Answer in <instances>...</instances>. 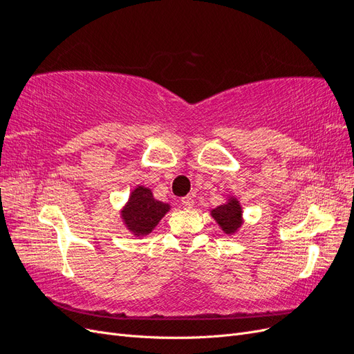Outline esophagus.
<instances>
[{
	"instance_id": "34e87169",
	"label": "esophagus",
	"mask_w": 354,
	"mask_h": 354,
	"mask_svg": "<svg viewBox=\"0 0 354 354\" xmlns=\"http://www.w3.org/2000/svg\"><path fill=\"white\" fill-rule=\"evenodd\" d=\"M181 205H183V207H185V208H187V209H190V208H194V205H195V201L192 199L190 196H186V198L181 199Z\"/></svg>"
}]
</instances>
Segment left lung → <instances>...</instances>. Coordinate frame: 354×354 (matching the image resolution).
Here are the masks:
<instances>
[{
    "instance_id": "obj_1",
    "label": "left lung",
    "mask_w": 354,
    "mask_h": 354,
    "mask_svg": "<svg viewBox=\"0 0 354 354\" xmlns=\"http://www.w3.org/2000/svg\"><path fill=\"white\" fill-rule=\"evenodd\" d=\"M211 216L218 223L221 230L227 234H233L242 226V207L239 201L234 198H230L224 205L214 208Z\"/></svg>"
}]
</instances>
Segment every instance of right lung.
<instances>
[{"instance_id":"1","label":"right lung","mask_w":354,"mask_h":354,"mask_svg":"<svg viewBox=\"0 0 354 354\" xmlns=\"http://www.w3.org/2000/svg\"><path fill=\"white\" fill-rule=\"evenodd\" d=\"M168 211V203L156 201L151 189L137 186L121 211V216L128 230L133 232L136 236H145L156 227L159 220Z\"/></svg>"}]
</instances>
